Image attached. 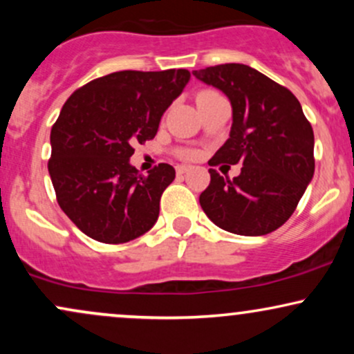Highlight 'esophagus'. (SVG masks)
<instances>
[{
  "instance_id": "obj_1",
  "label": "esophagus",
  "mask_w": 354,
  "mask_h": 354,
  "mask_svg": "<svg viewBox=\"0 0 354 354\" xmlns=\"http://www.w3.org/2000/svg\"><path fill=\"white\" fill-rule=\"evenodd\" d=\"M189 166H185V165H181V166H176V173L180 174V176H183V174L185 173H188L189 171Z\"/></svg>"
}]
</instances>
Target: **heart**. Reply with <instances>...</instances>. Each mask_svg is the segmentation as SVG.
Instances as JSON below:
<instances>
[{"mask_svg": "<svg viewBox=\"0 0 354 354\" xmlns=\"http://www.w3.org/2000/svg\"><path fill=\"white\" fill-rule=\"evenodd\" d=\"M219 93L214 91V89H201V91H198L196 95V101H201V100H206V98H211V96H216Z\"/></svg>", "mask_w": 354, "mask_h": 354, "instance_id": "obj_1", "label": "heart"}]
</instances>
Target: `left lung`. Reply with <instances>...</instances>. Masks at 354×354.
Masks as SVG:
<instances>
[{
	"instance_id": "left-lung-1",
	"label": "left lung",
	"mask_w": 354,
	"mask_h": 354,
	"mask_svg": "<svg viewBox=\"0 0 354 354\" xmlns=\"http://www.w3.org/2000/svg\"><path fill=\"white\" fill-rule=\"evenodd\" d=\"M231 101L230 138L211 166L241 163L230 180L209 169L200 205L214 225L241 236H261L290 219L315 174V135L288 88L254 68L226 63L193 71Z\"/></svg>"
}]
</instances>
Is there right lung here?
<instances>
[{"label": "right lung", "instance_id": "1", "mask_svg": "<svg viewBox=\"0 0 354 354\" xmlns=\"http://www.w3.org/2000/svg\"><path fill=\"white\" fill-rule=\"evenodd\" d=\"M188 70L116 71L76 89L51 128L48 161L59 208L89 238L128 243L153 228L174 168L143 176L129 158L153 140L161 116L189 81Z\"/></svg>", "mask_w": 354, "mask_h": 354}]
</instances>
